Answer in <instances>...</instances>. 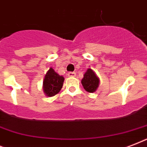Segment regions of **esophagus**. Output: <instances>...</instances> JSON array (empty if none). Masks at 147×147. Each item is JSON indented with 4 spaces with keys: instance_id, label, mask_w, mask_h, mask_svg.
<instances>
[{
    "instance_id": "obj_1",
    "label": "esophagus",
    "mask_w": 147,
    "mask_h": 147,
    "mask_svg": "<svg viewBox=\"0 0 147 147\" xmlns=\"http://www.w3.org/2000/svg\"><path fill=\"white\" fill-rule=\"evenodd\" d=\"M76 76V72L70 71V72H69V73H68V76H69V77H75Z\"/></svg>"
}]
</instances>
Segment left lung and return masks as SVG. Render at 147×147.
<instances>
[{"label": "left lung", "mask_w": 147, "mask_h": 147, "mask_svg": "<svg viewBox=\"0 0 147 147\" xmlns=\"http://www.w3.org/2000/svg\"><path fill=\"white\" fill-rule=\"evenodd\" d=\"M99 78L92 69H88L84 77L82 79V84L86 92L93 93L97 90L99 85Z\"/></svg>", "instance_id": "obj_1"}]
</instances>
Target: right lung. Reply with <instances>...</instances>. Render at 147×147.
Returning <instances> with one entry per match:
<instances>
[{
	"label": "right lung",
	"instance_id": "right-lung-1",
	"mask_svg": "<svg viewBox=\"0 0 147 147\" xmlns=\"http://www.w3.org/2000/svg\"><path fill=\"white\" fill-rule=\"evenodd\" d=\"M64 77L56 73L54 69L50 68L45 76L43 80V92L48 97H53L58 94L62 89Z\"/></svg>",
	"mask_w": 147,
	"mask_h": 147
}]
</instances>
